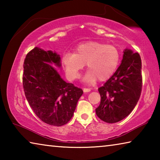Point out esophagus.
Returning <instances> with one entry per match:
<instances>
[{"label":"esophagus","mask_w":160,"mask_h":160,"mask_svg":"<svg viewBox=\"0 0 160 160\" xmlns=\"http://www.w3.org/2000/svg\"><path fill=\"white\" fill-rule=\"evenodd\" d=\"M91 91V89L90 88H84L83 89V92H89Z\"/></svg>","instance_id":"1"}]
</instances>
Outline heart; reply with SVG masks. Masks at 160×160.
<instances>
[{
  "instance_id": "heart-1",
  "label": "heart",
  "mask_w": 160,
  "mask_h": 160,
  "mask_svg": "<svg viewBox=\"0 0 160 160\" xmlns=\"http://www.w3.org/2000/svg\"><path fill=\"white\" fill-rule=\"evenodd\" d=\"M119 60L120 54L115 47L97 42L80 44L75 53H66L62 58L66 75L70 80L77 79L80 70L87 65L88 71L83 78L87 83H93L97 78L101 81L107 80L114 73Z\"/></svg>"
}]
</instances>
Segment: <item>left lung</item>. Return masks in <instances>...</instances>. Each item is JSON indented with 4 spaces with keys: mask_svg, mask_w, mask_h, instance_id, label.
<instances>
[{
    "mask_svg": "<svg viewBox=\"0 0 160 160\" xmlns=\"http://www.w3.org/2000/svg\"><path fill=\"white\" fill-rule=\"evenodd\" d=\"M142 63L138 53L123 51L120 66L104 85L98 89L101 96L96 114L109 123L125 118L136 106L142 89Z\"/></svg>",
    "mask_w": 160,
    "mask_h": 160,
    "instance_id": "1",
    "label": "left lung"
}]
</instances>
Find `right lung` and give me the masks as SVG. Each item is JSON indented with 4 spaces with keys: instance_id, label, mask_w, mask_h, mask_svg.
I'll return each mask as SVG.
<instances>
[{
    "instance_id": "add662e5",
    "label": "right lung",
    "mask_w": 160,
    "mask_h": 160,
    "mask_svg": "<svg viewBox=\"0 0 160 160\" xmlns=\"http://www.w3.org/2000/svg\"><path fill=\"white\" fill-rule=\"evenodd\" d=\"M60 55L53 51L35 47L24 62L23 88L29 106L47 124L61 126L73 116L82 89L67 83L54 64L61 68Z\"/></svg>"
}]
</instances>
